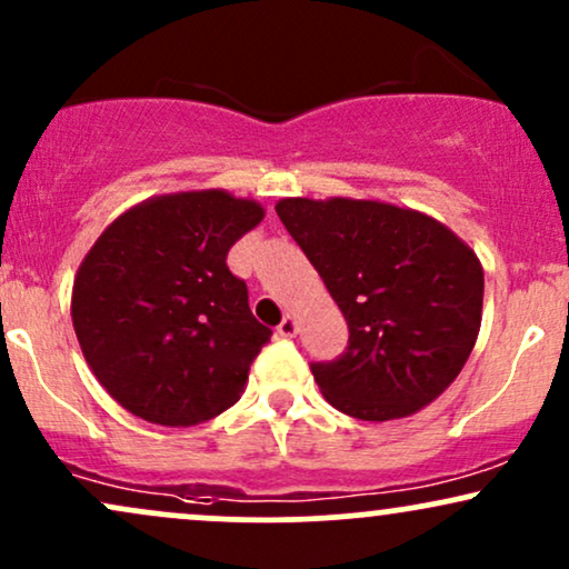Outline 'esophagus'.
Segmentation results:
<instances>
[{
  "mask_svg": "<svg viewBox=\"0 0 569 569\" xmlns=\"http://www.w3.org/2000/svg\"><path fill=\"white\" fill-rule=\"evenodd\" d=\"M297 329H299L297 316H291V312H289V316H286L283 321H280V326H278V335H280V337H293V335H297Z\"/></svg>",
  "mask_w": 569,
  "mask_h": 569,
  "instance_id": "obj_1",
  "label": "esophagus"
}]
</instances>
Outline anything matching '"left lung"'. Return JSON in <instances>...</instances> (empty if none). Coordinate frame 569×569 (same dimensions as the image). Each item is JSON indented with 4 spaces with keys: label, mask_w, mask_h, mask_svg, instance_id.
<instances>
[{
    "label": "left lung",
    "mask_w": 569,
    "mask_h": 569,
    "mask_svg": "<svg viewBox=\"0 0 569 569\" xmlns=\"http://www.w3.org/2000/svg\"><path fill=\"white\" fill-rule=\"evenodd\" d=\"M276 211L350 329L342 358L310 367L326 401L367 422L436 401L481 329L473 248L428 213L382 200L283 198Z\"/></svg>",
    "instance_id": "left-lung-1"
}]
</instances>
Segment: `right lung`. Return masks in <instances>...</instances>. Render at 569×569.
<instances>
[{
  "instance_id": "add662e5",
  "label": "right lung",
  "mask_w": 569,
  "mask_h": 569,
  "mask_svg": "<svg viewBox=\"0 0 569 569\" xmlns=\"http://www.w3.org/2000/svg\"><path fill=\"white\" fill-rule=\"evenodd\" d=\"M264 219L224 189L154 194L84 253L71 323L107 393L154 426L189 428L230 409L272 331L253 318L227 251Z\"/></svg>"
}]
</instances>
